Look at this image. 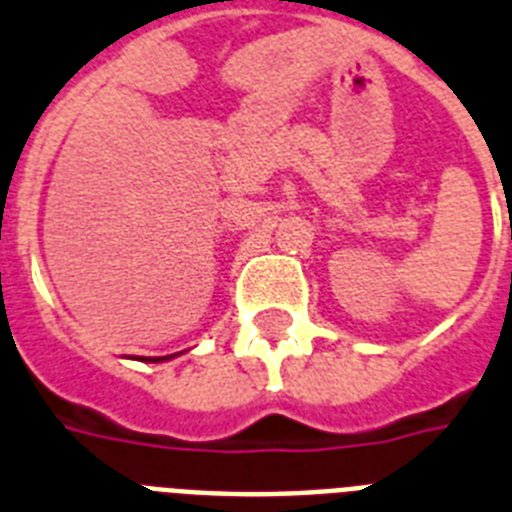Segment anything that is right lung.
I'll use <instances>...</instances> for the list:
<instances>
[{
	"instance_id": "obj_1",
	"label": "right lung",
	"mask_w": 512,
	"mask_h": 512,
	"mask_svg": "<svg viewBox=\"0 0 512 512\" xmlns=\"http://www.w3.org/2000/svg\"><path fill=\"white\" fill-rule=\"evenodd\" d=\"M163 359H169V356H148L145 362H163Z\"/></svg>"
}]
</instances>
